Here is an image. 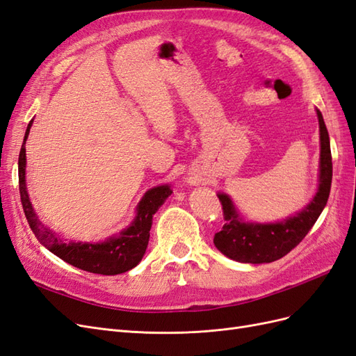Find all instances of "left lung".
Segmentation results:
<instances>
[{"label": "left lung", "instance_id": "1", "mask_svg": "<svg viewBox=\"0 0 356 356\" xmlns=\"http://www.w3.org/2000/svg\"><path fill=\"white\" fill-rule=\"evenodd\" d=\"M321 135V166H319V188L316 196L309 203L306 209L277 224H245L239 220L229 196L218 195L222 207L225 224L215 233L213 243L224 255L241 263H272L286 255L291 250L306 238L309 230L314 227L322 209L325 208L331 179L332 161L330 149L328 131L324 118L316 110Z\"/></svg>", "mask_w": 356, "mask_h": 356}]
</instances>
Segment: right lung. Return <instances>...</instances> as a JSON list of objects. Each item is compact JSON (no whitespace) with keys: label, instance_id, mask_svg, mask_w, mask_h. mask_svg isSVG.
<instances>
[{"label":"right lung","instance_id":"right-lung-1","mask_svg":"<svg viewBox=\"0 0 356 356\" xmlns=\"http://www.w3.org/2000/svg\"><path fill=\"white\" fill-rule=\"evenodd\" d=\"M31 124L32 120L28 124L24 144L19 154V191L20 202H22L25 217L32 233L35 234V238L50 252L58 255L71 266L81 268V270L98 275H118L131 270V268H134L143 260L149 239L153 215L170 196L172 190L168 186H160L148 190L143 200L138 204V213L134 222L120 234L115 236V238H111L102 243H63L38 221V217L34 209H32L29 202L25 184V143Z\"/></svg>","mask_w":356,"mask_h":356}]
</instances>
